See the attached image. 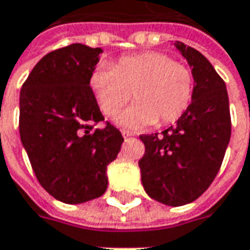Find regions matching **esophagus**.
I'll use <instances>...</instances> for the list:
<instances>
[{"label":"esophagus","instance_id":"esophagus-1","mask_svg":"<svg viewBox=\"0 0 250 250\" xmlns=\"http://www.w3.org/2000/svg\"><path fill=\"white\" fill-rule=\"evenodd\" d=\"M122 136L126 139V138H130V136H132V133H130V132H128V130H122Z\"/></svg>","mask_w":250,"mask_h":250}]
</instances>
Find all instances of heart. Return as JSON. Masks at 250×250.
I'll return each mask as SVG.
<instances>
[{
    "mask_svg": "<svg viewBox=\"0 0 250 250\" xmlns=\"http://www.w3.org/2000/svg\"><path fill=\"white\" fill-rule=\"evenodd\" d=\"M90 87L101 112L115 115L132 93L135 103L118 115L117 122L143 128L159 121L168 125L190 107L195 79L187 66L163 53L122 57L114 66H100L90 76Z\"/></svg>",
    "mask_w": 250,
    "mask_h": 250,
    "instance_id": "1",
    "label": "heart"
}]
</instances>
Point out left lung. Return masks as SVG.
<instances>
[{
    "label": "left lung",
    "instance_id": "8db88e82",
    "mask_svg": "<svg viewBox=\"0 0 250 250\" xmlns=\"http://www.w3.org/2000/svg\"><path fill=\"white\" fill-rule=\"evenodd\" d=\"M195 79L190 107L161 135H142V184L151 199L167 206L196 200L214 181L231 138V115L224 81L206 57L175 43Z\"/></svg>",
    "mask_w": 250,
    "mask_h": 250
}]
</instances>
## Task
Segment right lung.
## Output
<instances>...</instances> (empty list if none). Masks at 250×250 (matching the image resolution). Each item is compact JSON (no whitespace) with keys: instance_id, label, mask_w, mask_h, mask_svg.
I'll return each mask as SVG.
<instances>
[{"instance_id":"1","label":"right lung","mask_w":250,"mask_h":250,"mask_svg":"<svg viewBox=\"0 0 250 250\" xmlns=\"http://www.w3.org/2000/svg\"><path fill=\"white\" fill-rule=\"evenodd\" d=\"M101 48L75 43L36 63L21 90L19 133L40 185L57 200L79 205L100 197L107 166L124 138L104 121L90 87Z\"/></svg>"}]
</instances>
